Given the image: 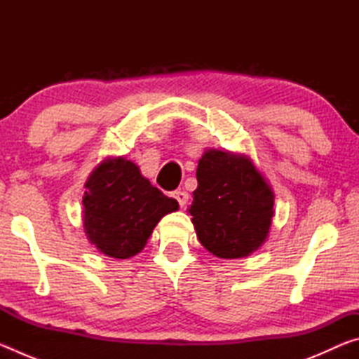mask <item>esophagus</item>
<instances>
[{
	"mask_svg": "<svg viewBox=\"0 0 359 359\" xmlns=\"http://www.w3.org/2000/svg\"><path fill=\"white\" fill-rule=\"evenodd\" d=\"M174 198L177 199V203H179L180 208H185V204L188 201V193L187 191H180V190L174 191Z\"/></svg>",
	"mask_w": 359,
	"mask_h": 359,
	"instance_id": "34e87169",
	"label": "esophagus"
}]
</instances>
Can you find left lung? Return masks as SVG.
Returning <instances> with one entry per match:
<instances>
[{"label": "left lung", "instance_id": "left-lung-1", "mask_svg": "<svg viewBox=\"0 0 359 359\" xmlns=\"http://www.w3.org/2000/svg\"><path fill=\"white\" fill-rule=\"evenodd\" d=\"M196 179L188 214L205 250L223 259L257 252L269 236L276 196L252 158L209 149Z\"/></svg>", "mask_w": 359, "mask_h": 359}]
</instances>
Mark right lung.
<instances>
[{
	"mask_svg": "<svg viewBox=\"0 0 359 359\" xmlns=\"http://www.w3.org/2000/svg\"><path fill=\"white\" fill-rule=\"evenodd\" d=\"M179 209L123 156H107L90 172L82 198L83 231L106 257L128 259L147 244L166 214Z\"/></svg>",
	"mask_w": 359,
	"mask_h": 359,
	"instance_id": "1",
	"label": "right lung"
}]
</instances>
